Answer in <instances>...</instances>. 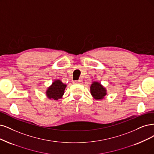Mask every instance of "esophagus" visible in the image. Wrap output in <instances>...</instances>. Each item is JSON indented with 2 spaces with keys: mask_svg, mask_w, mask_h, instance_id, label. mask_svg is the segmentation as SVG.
I'll return each mask as SVG.
<instances>
[{
  "mask_svg": "<svg viewBox=\"0 0 154 154\" xmlns=\"http://www.w3.org/2000/svg\"><path fill=\"white\" fill-rule=\"evenodd\" d=\"M81 82H82V80H79V81H73V84H81Z\"/></svg>",
  "mask_w": 154,
  "mask_h": 154,
  "instance_id": "obj_1",
  "label": "esophagus"
}]
</instances>
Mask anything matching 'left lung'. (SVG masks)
Here are the masks:
<instances>
[{"label":"left lung","instance_id":"obj_1","mask_svg":"<svg viewBox=\"0 0 154 154\" xmlns=\"http://www.w3.org/2000/svg\"><path fill=\"white\" fill-rule=\"evenodd\" d=\"M91 94L97 100H103L107 94L106 88L100 82L93 81L90 86Z\"/></svg>","mask_w":154,"mask_h":154}]
</instances>
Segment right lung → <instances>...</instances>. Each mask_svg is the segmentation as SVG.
Returning <instances> with one entry per match:
<instances>
[{
  "label": "right lung",
  "instance_id": "1",
  "mask_svg": "<svg viewBox=\"0 0 154 154\" xmlns=\"http://www.w3.org/2000/svg\"><path fill=\"white\" fill-rule=\"evenodd\" d=\"M66 84L63 83L61 80H54L45 91V95L49 100H58L62 98L65 93Z\"/></svg>",
  "mask_w": 154,
  "mask_h": 154
}]
</instances>
